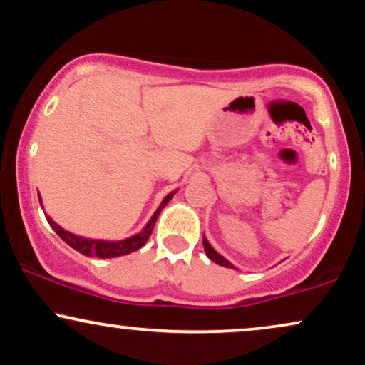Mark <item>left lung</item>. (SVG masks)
I'll list each match as a JSON object with an SVG mask.
<instances>
[{"label": "left lung", "mask_w": 365, "mask_h": 365, "mask_svg": "<svg viewBox=\"0 0 365 365\" xmlns=\"http://www.w3.org/2000/svg\"><path fill=\"white\" fill-rule=\"evenodd\" d=\"M202 242H204V249H205V255H207V256H209V259H212V261H214V262H215V264H219V266H224V267H232V269H236V267H234V266H232V262H229L227 259H225V257H224V256H220V255H219V252H217V251H215V249L210 246V242H209V241H207V237H205V236H204V237H202Z\"/></svg>", "instance_id": "8db88e82"}]
</instances>
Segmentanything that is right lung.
<instances>
[{
    "label": "right lung",
    "instance_id": "1",
    "mask_svg": "<svg viewBox=\"0 0 365 365\" xmlns=\"http://www.w3.org/2000/svg\"><path fill=\"white\" fill-rule=\"evenodd\" d=\"M173 193H168L167 197L163 198V202H161L158 209L153 214V217L150 219V222L143 227L141 232L135 234V236L128 237V239H123V241H101V239H87V237H81V236H76V234L68 232V230L62 229L58 224H55L52 219H50L48 215L47 220L50 224V227H52L55 232L58 234V237L62 239V241H66L68 246L76 249V251H79L81 255L84 256H94V257H101V259H109V257H118V256H124V255H129V252H135L138 249L143 247L148 241L151 232H153V227L156 224V219H158L160 212L163 210V207L168 204L170 200H172ZM40 198V195H38Z\"/></svg>",
    "mask_w": 365,
    "mask_h": 365
}]
</instances>
